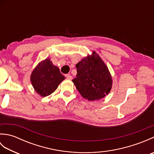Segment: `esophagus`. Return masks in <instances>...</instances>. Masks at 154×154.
Listing matches in <instances>:
<instances>
[{"label":"esophagus","mask_w":154,"mask_h":154,"mask_svg":"<svg viewBox=\"0 0 154 154\" xmlns=\"http://www.w3.org/2000/svg\"><path fill=\"white\" fill-rule=\"evenodd\" d=\"M65 77H67V79H68L69 80H71L72 79H73V77H72L71 75L70 74H67L65 75Z\"/></svg>","instance_id":"obj_1"}]
</instances>
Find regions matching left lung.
<instances>
[{
	"instance_id": "8db88e82",
	"label": "left lung",
	"mask_w": 154,
	"mask_h": 154,
	"mask_svg": "<svg viewBox=\"0 0 154 154\" xmlns=\"http://www.w3.org/2000/svg\"><path fill=\"white\" fill-rule=\"evenodd\" d=\"M77 77L72 80L76 89L85 99L95 100L110 93L112 76L106 64L95 51L76 64Z\"/></svg>"
}]
</instances>
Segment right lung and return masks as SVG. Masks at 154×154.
I'll return each mask as SVG.
<instances>
[{
    "mask_svg": "<svg viewBox=\"0 0 154 154\" xmlns=\"http://www.w3.org/2000/svg\"><path fill=\"white\" fill-rule=\"evenodd\" d=\"M65 79L60 69L50 58L40 62L30 75V81L35 92L42 97L50 95Z\"/></svg>",
    "mask_w": 154,
    "mask_h": 154,
    "instance_id": "1",
    "label": "right lung"
}]
</instances>
